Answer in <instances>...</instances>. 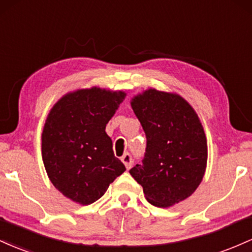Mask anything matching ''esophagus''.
Wrapping results in <instances>:
<instances>
[{
    "label": "esophagus",
    "mask_w": 252,
    "mask_h": 252,
    "mask_svg": "<svg viewBox=\"0 0 252 252\" xmlns=\"http://www.w3.org/2000/svg\"><path fill=\"white\" fill-rule=\"evenodd\" d=\"M121 160H123V163L125 164V166L127 169H129L132 166V163H133V160H132V156L129 154H125L123 157H121Z\"/></svg>",
    "instance_id": "esophagus-1"
}]
</instances>
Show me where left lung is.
Wrapping results in <instances>:
<instances>
[{
  "mask_svg": "<svg viewBox=\"0 0 252 252\" xmlns=\"http://www.w3.org/2000/svg\"><path fill=\"white\" fill-rule=\"evenodd\" d=\"M131 106L146 134L141 164L129 170L151 205L170 207L196 190L207 166V139L201 121L176 93L150 88Z\"/></svg>",
  "mask_w": 252,
  "mask_h": 252,
  "instance_id": "8db88e82",
  "label": "left lung"
}]
</instances>
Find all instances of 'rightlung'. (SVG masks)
<instances>
[{
  "label": "right lung",
  "instance_id": "1",
  "mask_svg": "<svg viewBox=\"0 0 252 252\" xmlns=\"http://www.w3.org/2000/svg\"><path fill=\"white\" fill-rule=\"evenodd\" d=\"M126 97L98 87L70 92L53 104L41 133V156L52 185L64 196L90 205L126 170L114 156L106 125Z\"/></svg>",
  "mask_w": 252,
  "mask_h": 252
}]
</instances>
